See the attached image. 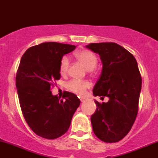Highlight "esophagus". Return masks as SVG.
<instances>
[{
	"mask_svg": "<svg viewBox=\"0 0 158 158\" xmlns=\"http://www.w3.org/2000/svg\"><path fill=\"white\" fill-rule=\"evenodd\" d=\"M85 101V98H81V102H83V101Z\"/></svg>",
	"mask_w": 158,
	"mask_h": 158,
	"instance_id": "obj_1",
	"label": "esophagus"
}]
</instances>
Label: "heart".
Segmentation results:
<instances>
[{"instance_id": "1", "label": "heart", "mask_w": 158, "mask_h": 158, "mask_svg": "<svg viewBox=\"0 0 158 158\" xmlns=\"http://www.w3.org/2000/svg\"><path fill=\"white\" fill-rule=\"evenodd\" d=\"M75 56L77 60H79L88 70H93L98 62L96 55L93 52L88 49H83L77 52L75 54ZM69 66H70V60L67 56H64L60 60L59 68L60 74L62 75L67 74ZM90 87V82L87 81H78V80L73 79L66 83L67 89L78 95H83L86 90Z\"/></svg>"}]
</instances>
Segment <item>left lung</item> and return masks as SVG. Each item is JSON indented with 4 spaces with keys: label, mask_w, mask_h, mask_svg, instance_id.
I'll list each match as a JSON object with an SVG mask.
<instances>
[{
    "label": "left lung",
    "mask_w": 158,
    "mask_h": 158,
    "mask_svg": "<svg viewBox=\"0 0 158 158\" xmlns=\"http://www.w3.org/2000/svg\"><path fill=\"white\" fill-rule=\"evenodd\" d=\"M86 47L98 53L103 64L93 93L109 98L107 103L95 101L93 130L101 141L117 142L129 133L137 115L142 77L137 60L116 43H90Z\"/></svg>",
    "instance_id": "left-lung-1"
}]
</instances>
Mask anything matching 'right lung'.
Listing matches in <instances>:
<instances>
[{
    "label": "right lung",
    "mask_w": 158,
    "mask_h": 158,
    "mask_svg": "<svg viewBox=\"0 0 158 158\" xmlns=\"http://www.w3.org/2000/svg\"><path fill=\"white\" fill-rule=\"evenodd\" d=\"M75 45L44 42L31 47L21 57L16 75L19 103L26 122L36 135L54 139L68 130L81 101L64 91L62 99L50 91L60 78L62 57Z\"/></svg>",
    "instance_id": "add662e5"
}]
</instances>
